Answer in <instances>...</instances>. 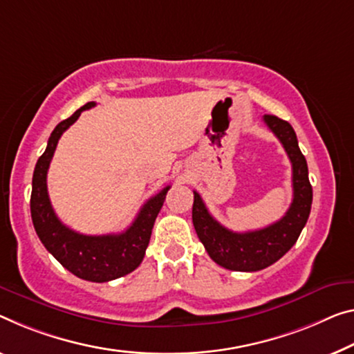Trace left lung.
I'll use <instances>...</instances> for the list:
<instances>
[{
	"instance_id": "1",
	"label": "left lung",
	"mask_w": 354,
	"mask_h": 354,
	"mask_svg": "<svg viewBox=\"0 0 354 354\" xmlns=\"http://www.w3.org/2000/svg\"><path fill=\"white\" fill-rule=\"evenodd\" d=\"M264 123L283 145L292 166V203L279 221L248 232H234L221 226L209 214L203 198L194 192L193 225L209 257L221 268L241 272H257L274 264L295 245L312 209V185L308 180L306 156L299 149L297 138L288 122L275 115H264Z\"/></svg>"
}]
</instances>
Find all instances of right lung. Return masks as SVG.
Instances as JSON below:
<instances>
[{
	"instance_id": "obj_1",
	"label": "right lung",
	"mask_w": 354,
	"mask_h": 354,
	"mask_svg": "<svg viewBox=\"0 0 354 354\" xmlns=\"http://www.w3.org/2000/svg\"><path fill=\"white\" fill-rule=\"evenodd\" d=\"M96 102H86L66 120L59 122L48 138L47 149L36 162L32 174L31 189V220L37 237L44 243L48 253L53 254L63 268L73 272L79 279L96 281H111L133 272L142 263L149 247L155 220L165 203L171 187L162 188L158 194L142 205L133 225L120 234L106 236H85L69 230L53 210L47 193V171L62 134L73 124L80 113L95 107Z\"/></svg>"
}]
</instances>
